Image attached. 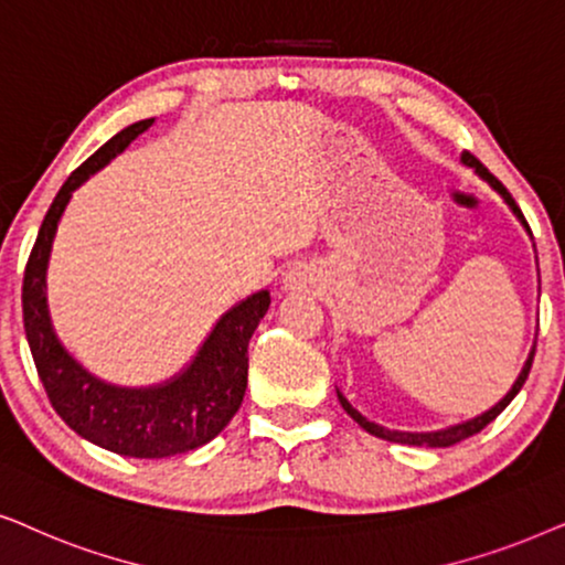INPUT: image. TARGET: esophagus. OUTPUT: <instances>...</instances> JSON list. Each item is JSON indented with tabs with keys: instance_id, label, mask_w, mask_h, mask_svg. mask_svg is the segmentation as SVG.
<instances>
[{
	"instance_id": "34e87169",
	"label": "esophagus",
	"mask_w": 565,
	"mask_h": 565,
	"mask_svg": "<svg viewBox=\"0 0 565 565\" xmlns=\"http://www.w3.org/2000/svg\"><path fill=\"white\" fill-rule=\"evenodd\" d=\"M287 281H289V284H299V276H297V274H289Z\"/></svg>"
}]
</instances>
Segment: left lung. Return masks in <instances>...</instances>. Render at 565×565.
<instances>
[{"label":"left lung","instance_id":"8db88e82","mask_svg":"<svg viewBox=\"0 0 565 565\" xmlns=\"http://www.w3.org/2000/svg\"><path fill=\"white\" fill-rule=\"evenodd\" d=\"M462 162L465 164H470V168H476V172L483 180H488V183H491L495 191H499L501 195H503V201H507V204L511 206V212H514L519 220L524 222V214L519 212V206H516V201L511 199V193L507 191V188H503V183L495 175H491V172H488V168L483 162L478 160L476 154H470V152H465L462 154ZM524 227H530L527 222H524ZM532 359H535V349H532V353H530V359H527V364H524V370H522V374H519L516 377V382H514V387L509 390L507 393V397H503L501 403H495L491 411H486L483 416H478V418H472V420H468V424H460V426H452V428H445V431H431V434H405V431H390V428H382V426H377V424H372V420H366L364 416H361V413L356 411V408H351V403L345 401V397L338 393V401H341V405H343V411L349 413V416L356 420V424L364 428V431H370L372 436H377V439H385V441H395V445H413V447H452V445H457V441H462V439H468V436H472V434H478L480 428H486L488 424H491V420L499 416V413L507 408V405L514 401V395L519 393V390H522V385H524V380H527V374H530V370H532Z\"/></svg>","mask_w":565,"mask_h":565}]
</instances>
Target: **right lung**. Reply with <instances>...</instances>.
I'll use <instances>...</instances> for the list:
<instances>
[{"instance_id": "1", "label": "right lung", "mask_w": 565, "mask_h": 565, "mask_svg": "<svg viewBox=\"0 0 565 565\" xmlns=\"http://www.w3.org/2000/svg\"><path fill=\"white\" fill-rule=\"evenodd\" d=\"M152 124L154 118H147L126 126L66 178L43 216L22 278V322L38 377L54 411L82 439L139 460L191 452L230 424L247 387V343L270 305L268 291H258L232 307L216 322L191 366L157 387L105 385L82 370L58 343L46 305V268L58 220L72 193Z\"/></svg>"}]
</instances>
